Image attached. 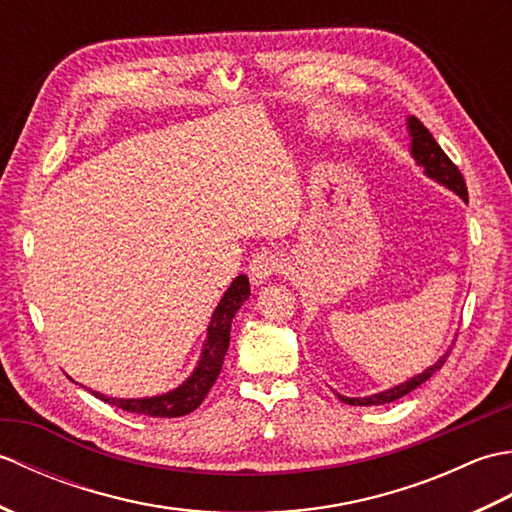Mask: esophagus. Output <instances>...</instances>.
<instances>
[{
  "mask_svg": "<svg viewBox=\"0 0 512 512\" xmlns=\"http://www.w3.org/2000/svg\"><path fill=\"white\" fill-rule=\"evenodd\" d=\"M281 268H284V259H281V255L275 253V250L262 248V250H257L253 259H250L248 275L255 281V284H262V281H266L268 277L277 275Z\"/></svg>",
  "mask_w": 512,
  "mask_h": 512,
  "instance_id": "esophagus-1",
  "label": "esophagus"
}]
</instances>
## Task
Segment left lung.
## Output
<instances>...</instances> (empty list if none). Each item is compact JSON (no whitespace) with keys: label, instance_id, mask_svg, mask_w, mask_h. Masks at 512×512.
<instances>
[{"label":"left lung","instance_id":"1","mask_svg":"<svg viewBox=\"0 0 512 512\" xmlns=\"http://www.w3.org/2000/svg\"><path fill=\"white\" fill-rule=\"evenodd\" d=\"M409 136H411V156L416 158L418 165L424 169V173H427L429 178H433L436 182L444 184V187L451 189L453 193H458L462 200L469 202V191H466V182L462 178L460 169L453 165L451 158L444 154L442 147L436 143V138L431 136V132L427 127H424L416 116H409ZM449 358V352L444 354L440 361L436 365H431L424 369L422 374L409 378L407 383H400L396 387H391L387 391H380V394H372L367 398H347V396H339L345 405H356V407H372V405H385V402H391V400H398L402 396H407L409 391H413L416 387H420L424 380H429L433 374L438 372V369L444 365V361Z\"/></svg>","mask_w":512,"mask_h":512}]
</instances>
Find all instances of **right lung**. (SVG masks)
<instances>
[{"label":"right lung","mask_w":512,"mask_h":512,"mask_svg":"<svg viewBox=\"0 0 512 512\" xmlns=\"http://www.w3.org/2000/svg\"><path fill=\"white\" fill-rule=\"evenodd\" d=\"M250 295L248 277L239 275L233 279V284L224 292L222 301L217 303V308L211 317L209 330H206V341L202 347V356L198 361V367L193 369V374L184 380L180 387L173 391H167L162 396L154 398H112L103 396L99 391H92L96 398L112 407H118L129 413H140V416L151 418H180L187 416L193 409L202 405V400L209 394L217 374H220L224 356L228 350V341H231V323L235 312L242 308V303Z\"/></svg>","instance_id":"1"}]
</instances>
